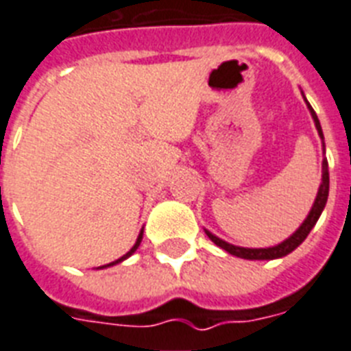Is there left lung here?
<instances>
[{"label": "left lung", "instance_id": "obj_1", "mask_svg": "<svg viewBox=\"0 0 351 351\" xmlns=\"http://www.w3.org/2000/svg\"><path fill=\"white\" fill-rule=\"evenodd\" d=\"M304 97V95H303ZM306 101V99H304ZM306 106L310 110V115L314 119L315 130H317L319 136H321V141H323V151H324V136H323V130H321V124H319V119L315 115L314 108L310 106V102L306 101ZM328 191H330V175H328V160L323 158V178H321V185H319L317 189V196H315V202L312 205V209H310L308 216L304 218V221L299 225V229L295 230L294 234L289 236L287 240L281 241V243L274 245V247H267V249H249V247H238V245L227 243L221 238L215 236L213 232L205 229V234L209 236L210 241H215L220 249L227 250L229 254L236 256V258H243V259H278L283 258V256L290 254L292 250H295L299 245L303 243L306 240V236L310 234V230L314 229V225L317 223L319 216L323 213L324 205H326V200H328Z\"/></svg>", "mask_w": 351, "mask_h": 351}]
</instances>
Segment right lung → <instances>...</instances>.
Returning a JSON list of instances; mask_svg holds the SVG:
<instances>
[{"mask_svg": "<svg viewBox=\"0 0 351 351\" xmlns=\"http://www.w3.org/2000/svg\"><path fill=\"white\" fill-rule=\"evenodd\" d=\"M142 234H144V229L141 230V234H138V238H136V241H135V245H133V247H131L130 250H128L126 254L122 256V258H119V259H115V261H111V263H108V265H102V267H99V269H108V267H113V265H117V263H121V261H124V259H128L130 258L131 254H133V252H135L136 249H138V245H141V241H142Z\"/></svg>", "mask_w": 351, "mask_h": 351, "instance_id": "right-lung-1", "label": "right lung"}]
</instances>
